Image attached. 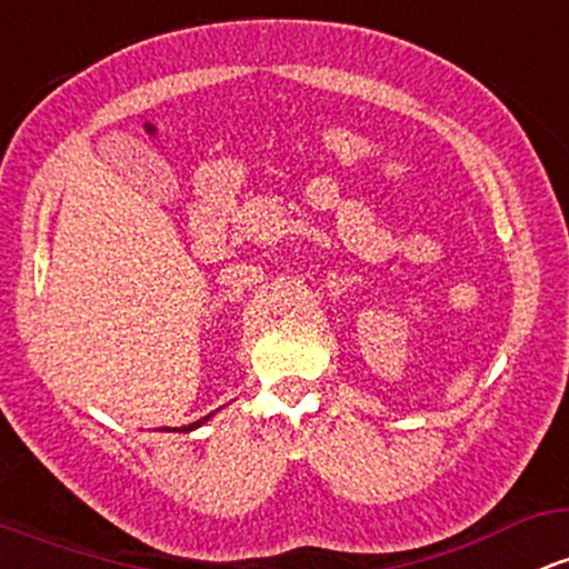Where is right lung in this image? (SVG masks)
Instances as JSON below:
<instances>
[{
	"label": "right lung",
	"instance_id": "obj_1",
	"mask_svg": "<svg viewBox=\"0 0 569 569\" xmlns=\"http://www.w3.org/2000/svg\"><path fill=\"white\" fill-rule=\"evenodd\" d=\"M213 416V413H210ZM210 416H204V418H199V421H193V423H189V427H180V429H164V432H191V429H197V427H202L204 421H208Z\"/></svg>",
	"mask_w": 569,
	"mask_h": 569
}]
</instances>
